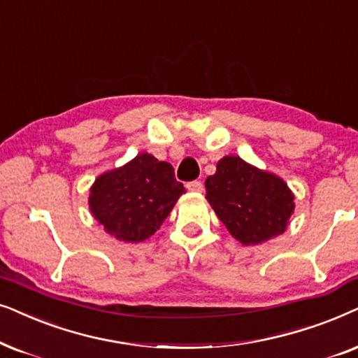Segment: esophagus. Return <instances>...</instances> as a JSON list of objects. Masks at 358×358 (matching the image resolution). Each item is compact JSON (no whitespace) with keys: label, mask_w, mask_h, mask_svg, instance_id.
Listing matches in <instances>:
<instances>
[{"label":"esophagus","mask_w":358,"mask_h":358,"mask_svg":"<svg viewBox=\"0 0 358 358\" xmlns=\"http://www.w3.org/2000/svg\"><path fill=\"white\" fill-rule=\"evenodd\" d=\"M187 188H188V192H192V193H201L203 192V183L198 182V180H194V182L187 183Z\"/></svg>","instance_id":"1"}]
</instances>
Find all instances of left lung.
I'll return each mask as SVG.
<instances>
[{"mask_svg":"<svg viewBox=\"0 0 358 358\" xmlns=\"http://www.w3.org/2000/svg\"><path fill=\"white\" fill-rule=\"evenodd\" d=\"M204 187L208 203L241 244H262L287 231L294 194L278 175L226 155Z\"/></svg>","mask_w":358,"mask_h":358,"instance_id":"8db88e82","label":"left lung"}]
</instances>
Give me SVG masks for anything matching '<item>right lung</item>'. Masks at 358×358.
Returning <instances> with one entry per match:
<instances>
[{
	"label": "right lung",
	"mask_w": 358,
	"mask_h": 358,
	"mask_svg": "<svg viewBox=\"0 0 358 358\" xmlns=\"http://www.w3.org/2000/svg\"><path fill=\"white\" fill-rule=\"evenodd\" d=\"M183 193L173 166L142 152L94 180L88 206L104 232L137 244L155 234Z\"/></svg>",
	"instance_id": "1"
}]
</instances>
